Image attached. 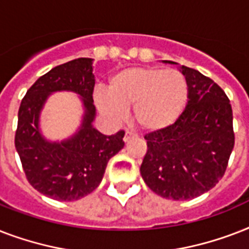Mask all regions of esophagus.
Returning <instances> with one entry per match:
<instances>
[{
    "label": "esophagus",
    "instance_id": "esophagus-1",
    "mask_svg": "<svg viewBox=\"0 0 249 249\" xmlns=\"http://www.w3.org/2000/svg\"><path fill=\"white\" fill-rule=\"evenodd\" d=\"M133 138H136V134L132 132H126L125 133V136H124V142L125 143H128L129 141L133 140Z\"/></svg>",
    "mask_w": 249,
    "mask_h": 249
}]
</instances>
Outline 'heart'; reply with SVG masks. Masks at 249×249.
I'll return each mask as SVG.
<instances>
[{"mask_svg": "<svg viewBox=\"0 0 249 249\" xmlns=\"http://www.w3.org/2000/svg\"><path fill=\"white\" fill-rule=\"evenodd\" d=\"M189 102V84L181 72L159 67H130L111 77L108 93L98 91L95 103L113 121L133 107V120L147 133L168 129L182 116Z\"/></svg>", "mask_w": 249, "mask_h": 249, "instance_id": "1", "label": "heart"}]
</instances>
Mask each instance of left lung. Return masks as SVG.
<instances>
[{
  "label": "left lung",
  "mask_w": 249,
  "mask_h": 249,
  "mask_svg": "<svg viewBox=\"0 0 249 249\" xmlns=\"http://www.w3.org/2000/svg\"><path fill=\"white\" fill-rule=\"evenodd\" d=\"M179 71L189 84L187 106L172 126L144 136L147 152L140 170L155 194L189 200L218 183L235 138L231 105L224 90L196 70L181 66Z\"/></svg>",
  "instance_id": "left-lung-1"
}]
</instances>
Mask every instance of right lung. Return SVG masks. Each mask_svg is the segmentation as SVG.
Here are the masks:
<instances>
[{
    "instance_id": "add662e5",
    "label": "right lung",
    "mask_w": 249,
    "mask_h": 249,
    "mask_svg": "<svg viewBox=\"0 0 249 249\" xmlns=\"http://www.w3.org/2000/svg\"><path fill=\"white\" fill-rule=\"evenodd\" d=\"M93 60L79 58L50 70L29 88L19 107L15 133L18 155L29 183L54 200H79L94 191L108 160L125 144L123 130L105 136L93 126ZM58 91L79 95L84 113L71 137L50 141L40 130V112L48 97Z\"/></svg>"
}]
</instances>
